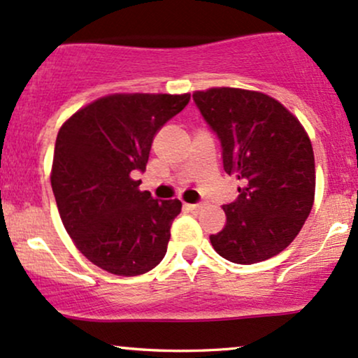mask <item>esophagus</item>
<instances>
[{
  "label": "esophagus",
  "mask_w": 358,
  "mask_h": 358,
  "mask_svg": "<svg viewBox=\"0 0 358 358\" xmlns=\"http://www.w3.org/2000/svg\"><path fill=\"white\" fill-rule=\"evenodd\" d=\"M187 208H188V210H192V212H196V210H200V208H202V205H200V203H188Z\"/></svg>",
  "instance_id": "esophagus-1"
}]
</instances>
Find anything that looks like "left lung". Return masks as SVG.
Wrapping results in <instances>:
<instances>
[{
    "mask_svg": "<svg viewBox=\"0 0 358 358\" xmlns=\"http://www.w3.org/2000/svg\"><path fill=\"white\" fill-rule=\"evenodd\" d=\"M193 101L217 133L225 173L241 182L224 205L225 222L212 234L215 252L254 264L285 250L315 202V155L308 133L281 102L257 90L212 87Z\"/></svg>",
    "mask_w": 358,
    "mask_h": 358,
    "instance_id": "1",
    "label": "left lung"
}]
</instances>
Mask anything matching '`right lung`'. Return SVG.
Instances as JSON below:
<instances>
[{"mask_svg":"<svg viewBox=\"0 0 358 358\" xmlns=\"http://www.w3.org/2000/svg\"><path fill=\"white\" fill-rule=\"evenodd\" d=\"M190 94H109L72 114L57 134L52 190L62 224L97 268L139 276L162 262L182 202L139 190L151 143Z\"/></svg>","mask_w":358,"mask_h":358,"instance_id":"right-lung-1","label":"right lung"}]
</instances>
